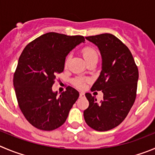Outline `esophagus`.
<instances>
[{
    "label": "esophagus",
    "instance_id": "34e87169",
    "mask_svg": "<svg viewBox=\"0 0 155 155\" xmlns=\"http://www.w3.org/2000/svg\"><path fill=\"white\" fill-rule=\"evenodd\" d=\"M85 96V95H84V93H83V92H80V93H79V97L80 98H83Z\"/></svg>",
    "mask_w": 155,
    "mask_h": 155
}]
</instances>
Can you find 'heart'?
I'll return each instance as SVG.
<instances>
[{"label":"heart","mask_w":155,"mask_h":155,"mask_svg":"<svg viewBox=\"0 0 155 155\" xmlns=\"http://www.w3.org/2000/svg\"><path fill=\"white\" fill-rule=\"evenodd\" d=\"M82 56H83V58L85 59V60L86 61V63H89V61H91L92 60L95 59V58H98V54L96 53L94 49L91 48V47H85L83 50H82ZM68 58L66 60V63H67ZM76 84L78 86H83V81L82 79H76L75 81Z\"/></svg>","instance_id":"obj_1"}]
</instances>
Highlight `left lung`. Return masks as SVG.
I'll list each match as a JSON object with an SVG mask.
<instances>
[{
  "label": "left lung",
  "instance_id": "obj_1",
  "mask_svg": "<svg viewBox=\"0 0 155 155\" xmlns=\"http://www.w3.org/2000/svg\"><path fill=\"white\" fill-rule=\"evenodd\" d=\"M95 44L102 56V70L91 90L102 91L103 99L98 102L86 93L89 102L84 111L85 121L93 129L105 131L123 121L136 98L138 70L129 49L110 34L86 37Z\"/></svg>",
  "mask_w": 155,
  "mask_h": 155
}]
</instances>
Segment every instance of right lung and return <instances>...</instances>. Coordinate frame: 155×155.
Wrapping results in <instances>:
<instances>
[{"mask_svg":"<svg viewBox=\"0 0 155 155\" xmlns=\"http://www.w3.org/2000/svg\"><path fill=\"white\" fill-rule=\"evenodd\" d=\"M81 43H85L82 36L50 32L29 43L19 58L14 76L16 96L24 117L38 129L61 126L79 98L71 86L60 95L52 86L56 75L64 69L67 55Z\"/></svg>","mask_w":155,"mask_h":155,"instance_id":"obj_1","label":"right lung"}]
</instances>
